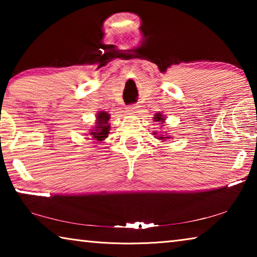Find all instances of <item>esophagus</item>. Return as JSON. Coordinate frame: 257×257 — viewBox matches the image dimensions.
<instances>
[{
  "instance_id": "esophagus-1",
  "label": "esophagus",
  "mask_w": 257,
  "mask_h": 257,
  "mask_svg": "<svg viewBox=\"0 0 257 257\" xmlns=\"http://www.w3.org/2000/svg\"><path fill=\"white\" fill-rule=\"evenodd\" d=\"M127 112L129 113V114L135 115V114H136V113H138V106H136V105L129 106V107H127Z\"/></svg>"
}]
</instances>
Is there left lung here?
Wrapping results in <instances>:
<instances>
[{"label": "left lung", "mask_w": 257, "mask_h": 257, "mask_svg": "<svg viewBox=\"0 0 257 257\" xmlns=\"http://www.w3.org/2000/svg\"><path fill=\"white\" fill-rule=\"evenodd\" d=\"M164 116L161 114V113H156L155 116H154V121H156V122H164ZM156 135V133H154ZM169 137H164V136H160L159 139H161V141H163V139H167Z\"/></svg>", "instance_id": "8db88e82"}]
</instances>
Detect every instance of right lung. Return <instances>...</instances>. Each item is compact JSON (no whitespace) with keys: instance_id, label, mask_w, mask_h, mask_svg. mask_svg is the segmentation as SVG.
<instances>
[{"instance_id":"obj_1","label":"right lung","mask_w":257,"mask_h":257,"mask_svg":"<svg viewBox=\"0 0 257 257\" xmlns=\"http://www.w3.org/2000/svg\"><path fill=\"white\" fill-rule=\"evenodd\" d=\"M110 114L105 111H101L97 113L96 115V122H95V127L93 130H90L89 135L92 136L94 141L102 142L110 134Z\"/></svg>"}]
</instances>
